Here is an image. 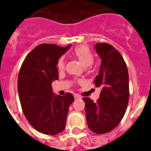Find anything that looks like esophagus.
Listing matches in <instances>:
<instances>
[{
    "mask_svg": "<svg viewBox=\"0 0 151 151\" xmlns=\"http://www.w3.org/2000/svg\"><path fill=\"white\" fill-rule=\"evenodd\" d=\"M81 96L78 95V94H75V95H74V99H75V100H78V99H81Z\"/></svg>",
    "mask_w": 151,
    "mask_h": 151,
    "instance_id": "esophagus-1",
    "label": "esophagus"
}]
</instances>
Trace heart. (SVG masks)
Here are the masks:
<instances>
[{"label": "heart", "instance_id": "1", "mask_svg": "<svg viewBox=\"0 0 151 151\" xmlns=\"http://www.w3.org/2000/svg\"><path fill=\"white\" fill-rule=\"evenodd\" d=\"M73 55L84 67L90 66L93 63V55L86 46H79L76 47L73 50ZM64 66H65V61L63 58H61L58 62V68L59 70H63Z\"/></svg>", "mask_w": 151, "mask_h": 151}]
</instances>
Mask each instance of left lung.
<instances>
[{
    "label": "left lung",
    "instance_id": "1",
    "mask_svg": "<svg viewBox=\"0 0 151 151\" xmlns=\"http://www.w3.org/2000/svg\"><path fill=\"white\" fill-rule=\"evenodd\" d=\"M94 49L101 59L94 80L101 92L96 103L84 97L88 128L96 134L111 132L123 119L129 100V76L121 54L109 43L99 42Z\"/></svg>",
    "mask_w": 151,
    "mask_h": 151
}]
</instances>
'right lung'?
<instances>
[{"instance_id":"obj_1","label":"right lung","mask_w":151,"mask_h":151,"mask_svg":"<svg viewBox=\"0 0 151 151\" xmlns=\"http://www.w3.org/2000/svg\"><path fill=\"white\" fill-rule=\"evenodd\" d=\"M50 43L35 47L25 58L18 75V93L22 110L35 129L55 135L64 130L73 94L55 95L51 83L58 79V61L70 49Z\"/></svg>"}]
</instances>
